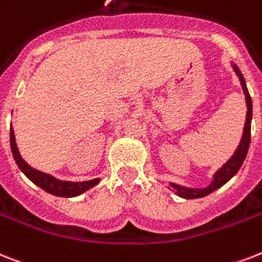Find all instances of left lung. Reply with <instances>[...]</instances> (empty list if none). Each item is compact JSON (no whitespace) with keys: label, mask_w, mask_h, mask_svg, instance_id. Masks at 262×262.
I'll list each match as a JSON object with an SVG mask.
<instances>
[{"label":"left lung","mask_w":262,"mask_h":262,"mask_svg":"<svg viewBox=\"0 0 262 262\" xmlns=\"http://www.w3.org/2000/svg\"><path fill=\"white\" fill-rule=\"evenodd\" d=\"M231 67H233L234 72L237 74L238 79L241 82L242 90H244V94H245L246 107H248L245 126H244V133H242L239 145L237 146V149L233 153V156H231L230 159H229V160H227L226 163L214 173V175H212L211 183H210L207 187H205V188H190V187L180 186V184H176V183H169V186L175 190V193L178 196L184 198V199H196V198H203L206 196V195H208V193L214 192L215 190L221 188L223 184H226V183L239 171V168H241L242 163H244L246 155H248L249 144H250V125H252L253 114L252 98L249 95L245 79H244V75L241 74L239 69H238L235 64H231Z\"/></svg>","instance_id":"1"}]
</instances>
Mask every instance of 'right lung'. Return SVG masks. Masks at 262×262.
Masks as SVG:
<instances>
[{
	"label": "right lung",
	"instance_id": "1",
	"mask_svg": "<svg viewBox=\"0 0 262 262\" xmlns=\"http://www.w3.org/2000/svg\"><path fill=\"white\" fill-rule=\"evenodd\" d=\"M10 149H12V153H13V159L16 160V164L18 165V168L23 171V173L27 176L28 179L31 180L32 183H35L36 186H39L44 191L52 193V195H56V196H78V195L86 192L87 190H90V188H93V187L97 186L98 183L101 182L99 178L87 180V182H66V180L56 179L55 176L50 175V173H44V172L32 168L21 157L20 152H18L16 137H14V130L12 126H10Z\"/></svg>",
	"mask_w": 262,
	"mask_h": 262
}]
</instances>
